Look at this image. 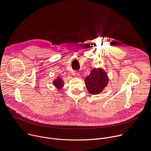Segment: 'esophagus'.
I'll return each mask as SVG.
<instances>
[{
	"label": "esophagus",
	"instance_id": "1",
	"mask_svg": "<svg viewBox=\"0 0 151 151\" xmlns=\"http://www.w3.org/2000/svg\"><path fill=\"white\" fill-rule=\"evenodd\" d=\"M73 75L74 76L76 77H80V74H79L78 73H76V72H74V73H73Z\"/></svg>",
	"mask_w": 151,
	"mask_h": 151
}]
</instances>
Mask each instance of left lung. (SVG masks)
<instances>
[{"instance_id": "8db88e82", "label": "left lung", "mask_w": 151, "mask_h": 151, "mask_svg": "<svg viewBox=\"0 0 151 151\" xmlns=\"http://www.w3.org/2000/svg\"><path fill=\"white\" fill-rule=\"evenodd\" d=\"M84 82L88 92L90 94L97 95L101 93L106 87L109 78L104 70L101 68H95L90 71Z\"/></svg>"}]
</instances>
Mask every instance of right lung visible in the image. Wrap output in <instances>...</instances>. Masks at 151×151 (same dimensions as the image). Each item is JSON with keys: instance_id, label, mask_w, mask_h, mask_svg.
Masks as SVG:
<instances>
[{"instance_id": "add662e5", "label": "right lung", "mask_w": 151, "mask_h": 151, "mask_svg": "<svg viewBox=\"0 0 151 151\" xmlns=\"http://www.w3.org/2000/svg\"><path fill=\"white\" fill-rule=\"evenodd\" d=\"M53 84L58 90H61L64 85L63 80L60 77H58L56 79L54 80L53 81Z\"/></svg>"}]
</instances>
